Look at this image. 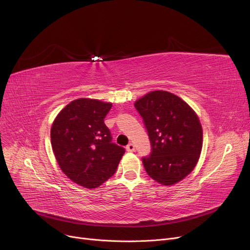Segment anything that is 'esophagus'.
Returning <instances> with one entry per match:
<instances>
[{
    "instance_id": "esophagus-1",
    "label": "esophagus",
    "mask_w": 250,
    "mask_h": 250,
    "mask_svg": "<svg viewBox=\"0 0 250 250\" xmlns=\"http://www.w3.org/2000/svg\"><path fill=\"white\" fill-rule=\"evenodd\" d=\"M125 149L127 152H133V151H135V145L133 143H129Z\"/></svg>"
}]
</instances>
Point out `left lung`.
<instances>
[{
    "instance_id": "1",
    "label": "left lung",
    "mask_w": 250,
    "mask_h": 250,
    "mask_svg": "<svg viewBox=\"0 0 250 250\" xmlns=\"http://www.w3.org/2000/svg\"><path fill=\"white\" fill-rule=\"evenodd\" d=\"M149 135L152 151L143 157L147 173L163 186L188 176L199 161L203 128L189 105L167 91H152L135 102Z\"/></svg>"
}]
</instances>
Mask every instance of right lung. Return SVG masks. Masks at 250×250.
Listing matches in <instances>:
<instances>
[{
  "mask_svg": "<svg viewBox=\"0 0 250 250\" xmlns=\"http://www.w3.org/2000/svg\"><path fill=\"white\" fill-rule=\"evenodd\" d=\"M111 103L80 98L57 115L51 125V147L62 171L77 185L95 188L116 171L125 148L112 143L104 118Z\"/></svg>",
  "mask_w": 250,
  "mask_h": 250,
  "instance_id": "right-lung-1",
  "label": "right lung"
}]
</instances>
